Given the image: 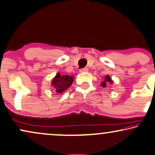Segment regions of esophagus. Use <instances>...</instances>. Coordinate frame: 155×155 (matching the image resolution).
Here are the masks:
<instances>
[{"instance_id": "34e87169", "label": "esophagus", "mask_w": 155, "mask_h": 155, "mask_svg": "<svg viewBox=\"0 0 155 155\" xmlns=\"http://www.w3.org/2000/svg\"><path fill=\"white\" fill-rule=\"evenodd\" d=\"M79 71L81 72V73H84V72H87V71H88V68H81V69L79 70Z\"/></svg>"}]
</instances>
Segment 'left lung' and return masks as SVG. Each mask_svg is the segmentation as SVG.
Segmentation results:
<instances>
[{
	"instance_id": "left-lung-1",
	"label": "left lung",
	"mask_w": 155,
	"mask_h": 155,
	"mask_svg": "<svg viewBox=\"0 0 155 155\" xmlns=\"http://www.w3.org/2000/svg\"><path fill=\"white\" fill-rule=\"evenodd\" d=\"M107 83H110V84L112 83V81H111V79L110 78V76L108 75L105 76L104 80L103 82H101V86L103 87H107Z\"/></svg>"
}]
</instances>
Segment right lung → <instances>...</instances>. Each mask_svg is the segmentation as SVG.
<instances>
[{
  "mask_svg": "<svg viewBox=\"0 0 155 155\" xmlns=\"http://www.w3.org/2000/svg\"><path fill=\"white\" fill-rule=\"evenodd\" d=\"M73 81L74 77L72 76L61 75L60 73H57L52 79L51 84L57 93H62L71 87Z\"/></svg>",
  "mask_w": 155,
  "mask_h": 155,
  "instance_id": "right-lung-1",
  "label": "right lung"
}]
</instances>
